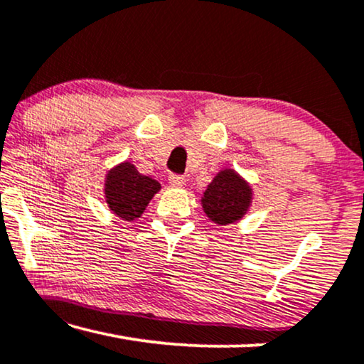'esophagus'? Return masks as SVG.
<instances>
[{"label": "esophagus", "instance_id": "obj_1", "mask_svg": "<svg viewBox=\"0 0 364 364\" xmlns=\"http://www.w3.org/2000/svg\"><path fill=\"white\" fill-rule=\"evenodd\" d=\"M168 183H171L172 187H182L183 183H186V177L181 176V173H171V176H168Z\"/></svg>", "mask_w": 364, "mask_h": 364}]
</instances>
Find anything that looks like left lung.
Segmentation results:
<instances>
[{"label": "left lung", "mask_w": 364, "mask_h": 364, "mask_svg": "<svg viewBox=\"0 0 364 364\" xmlns=\"http://www.w3.org/2000/svg\"><path fill=\"white\" fill-rule=\"evenodd\" d=\"M252 191L233 171H223L203 192L202 205L208 218L227 225L238 220L250 205Z\"/></svg>", "instance_id": "left-lung-1"}]
</instances>
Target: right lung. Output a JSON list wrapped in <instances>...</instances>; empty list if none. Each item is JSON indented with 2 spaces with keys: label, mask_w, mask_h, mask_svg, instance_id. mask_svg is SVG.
<instances>
[{
  "label": "right lung",
  "mask_w": 364,
  "mask_h": 364,
  "mask_svg": "<svg viewBox=\"0 0 364 364\" xmlns=\"http://www.w3.org/2000/svg\"><path fill=\"white\" fill-rule=\"evenodd\" d=\"M161 183L147 176H141L131 164H122L109 172L106 181V200L116 215L134 220L146 210Z\"/></svg>",
  "instance_id": "right-lung-1"
}]
</instances>
